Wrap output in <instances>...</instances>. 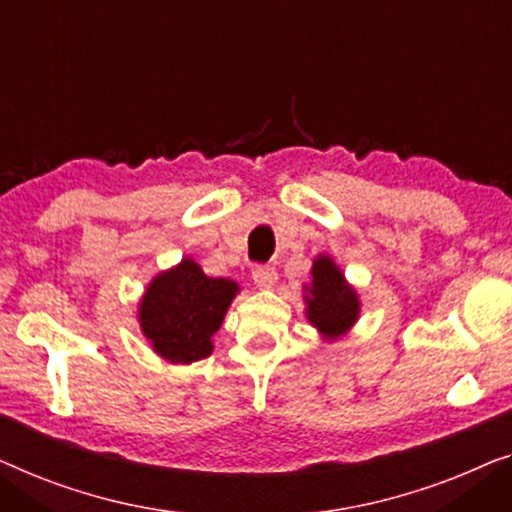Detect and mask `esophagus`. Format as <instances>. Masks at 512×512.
<instances>
[{"label": "esophagus", "instance_id": "obj_1", "mask_svg": "<svg viewBox=\"0 0 512 512\" xmlns=\"http://www.w3.org/2000/svg\"><path fill=\"white\" fill-rule=\"evenodd\" d=\"M253 280L259 290H269V287L276 285L278 280V271L273 266H255L253 269Z\"/></svg>", "mask_w": 512, "mask_h": 512}]
</instances>
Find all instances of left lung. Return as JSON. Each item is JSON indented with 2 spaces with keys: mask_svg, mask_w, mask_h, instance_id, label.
I'll return each instance as SVG.
<instances>
[{
  "mask_svg": "<svg viewBox=\"0 0 512 512\" xmlns=\"http://www.w3.org/2000/svg\"><path fill=\"white\" fill-rule=\"evenodd\" d=\"M308 278L311 280L301 287L308 325L318 329L322 341H336L357 325L359 313H362L359 294L345 280V273L334 262V257L327 253H320L313 259Z\"/></svg>",
  "mask_w": 512,
  "mask_h": 512,
  "instance_id": "left-lung-1",
  "label": "left lung"
}]
</instances>
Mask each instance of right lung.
Returning a JSON list of instances; mask_svg holds the SVG:
<instances>
[{"label":"right lung","mask_w":512,"mask_h":512,"mask_svg":"<svg viewBox=\"0 0 512 512\" xmlns=\"http://www.w3.org/2000/svg\"><path fill=\"white\" fill-rule=\"evenodd\" d=\"M239 292V283L206 276L192 257H183L157 273L141 294V334L164 362H199L213 352V334Z\"/></svg>","instance_id":"obj_1"}]
</instances>
